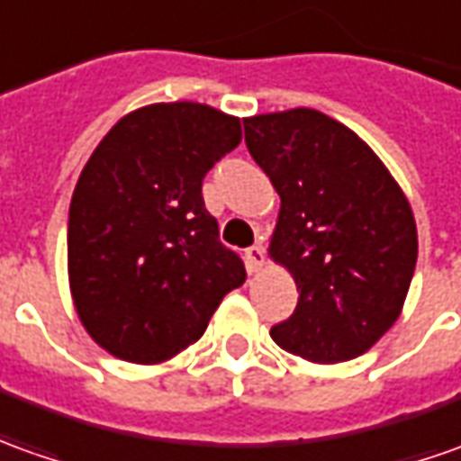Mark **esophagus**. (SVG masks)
Masks as SVG:
<instances>
[{
    "label": "esophagus",
    "instance_id": "obj_1",
    "mask_svg": "<svg viewBox=\"0 0 461 461\" xmlns=\"http://www.w3.org/2000/svg\"><path fill=\"white\" fill-rule=\"evenodd\" d=\"M266 263V249L263 246H250L246 250V266H249L250 273H258Z\"/></svg>",
    "mask_w": 461,
    "mask_h": 461
}]
</instances>
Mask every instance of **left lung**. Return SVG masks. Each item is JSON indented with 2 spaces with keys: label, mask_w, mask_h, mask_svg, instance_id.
I'll list each match as a JSON object with an SVG mask.
<instances>
[{
  "label": "left lung",
  "mask_w": 461,
  "mask_h": 461,
  "mask_svg": "<svg viewBox=\"0 0 461 461\" xmlns=\"http://www.w3.org/2000/svg\"><path fill=\"white\" fill-rule=\"evenodd\" d=\"M243 128L281 195L268 253L298 288L271 339L313 364L361 357L394 326L414 276L409 200L376 152L319 110L246 117Z\"/></svg>",
  "instance_id": "1"
}]
</instances>
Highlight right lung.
<instances>
[{
	"label": "right lung",
	"instance_id": "right-lung-1",
	"mask_svg": "<svg viewBox=\"0 0 461 461\" xmlns=\"http://www.w3.org/2000/svg\"><path fill=\"white\" fill-rule=\"evenodd\" d=\"M238 142V117L158 103L122 117L90 155L69 203L67 271L79 321L113 357L173 358L246 281L200 193Z\"/></svg>",
	"mask_w": 461,
	"mask_h": 461
}]
</instances>
